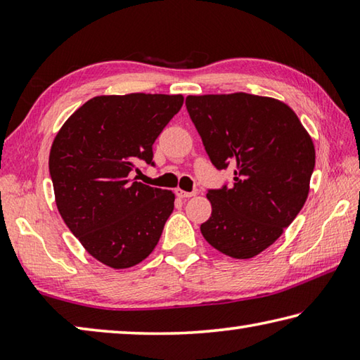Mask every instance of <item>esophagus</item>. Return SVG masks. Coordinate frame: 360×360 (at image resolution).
<instances>
[{"label": "esophagus", "mask_w": 360, "mask_h": 360, "mask_svg": "<svg viewBox=\"0 0 360 360\" xmlns=\"http://www.w3.org/2000/svg\"><path fill=\"white\" fill-rule=\"evenodd\" d=\"M197 193H198L197 191L184 192V191H181V188H178V191H176V195H178L179 198H191V197H195V195H197Z\"/></svg>", "instance_id": "esophagus-1"}]
</instances>
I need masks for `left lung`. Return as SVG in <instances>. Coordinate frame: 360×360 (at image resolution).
<instances>
[{
    "label": "left lung",
    "instance_id": "8db88e82",
    "mask_svg": "<svg viewBox=\"0 0 360 360\" xmlns=\"http://www.w3.org/2000/svg\"><path fill=\"white\" fill-rule=\"evenodd\" d=\"M188 115L217 169L233 186L210 188L211 217L200 225L212 248L251 259L271 246L303 208L316 152L285 103L251 94L188 95Z\"/></svg>",
    "mask_w": 360,
    "mask_h": 360
}]
</instances>
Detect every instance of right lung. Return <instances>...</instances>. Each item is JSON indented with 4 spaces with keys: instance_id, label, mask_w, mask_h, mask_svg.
<instances>
[{
    "instance_id": "obj_1",
    "label": "right lung",
    "mask_w": 360,
    "mask_h": 360,
    "mask_svg": "<svg viewBox=\"0 0 360 360\" xmlns=\"http://www.w3.org/2000/svg\"><path fill=\"white\" fill-rule=\"evenodd\" d=\"M184 103L182 95H101L65 122L49 155L60 216L92 257L130 268L154 251L174 208L172 191L130 179Z\"/></svg>"
}]
</instances>
